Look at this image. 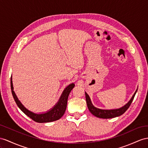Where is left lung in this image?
Returning <instances> with one entry per match:
<instances>
[{"label": "left lung", "instance_id": "1", "mask_svg": "<svg viewBox=\"0 0 148 148\" xmlns=\"http://www.w3.org/2000/svg\"><path fill=\"white\" fill-rule=\"evenodd\" d=\"M137 90L138 89H136L135 93L134 94V95L132 96L131 100L129 101L128 103L124 106L121 108L119 109H111V110H104V109H100L96 108L92 105L91 101H90V97L88 96V94L86 92H85L86 103H87V105H88V108L89 109V111L91 112L94 116H96L97 117H99V118H103V119L112 118V117H117L123 114L127 111V109L130 108L132 101H133L135 94L136 92H137Z\"/></svg>", "mask_w": 148, "mask_h": 148}]
</instances>
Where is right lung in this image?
Instances as JSON below:
<instances>
[{"label":"right lung","instance_id":"obj_1","mask_svg":"<svg viewBox=\"0 0 148 148\" xmlns=\"http://www.w3.org/2000/svg\"><path fill=\"white\" fill-rule=\"evenodd\" d=\"M74 84L72 83V84L68 86L67 88L64 89L61 96H60V98L59 99V101H58V103H57V104L51 109V110L48 111L46 113L37 114H35L29 111L28 109H26L24 106L21 104V102L18 101L17 97L16 96V94H15L13 90L12 77L10 78L11 91H12L13 97L15 101H16L17 106L20 108L21 110L23 112L25 115L29 116L30 118H31L33 121L39 123H49L58 120L64 115L67 107L68 97H69L71 90L74 88Z\"/></svg>","mask_w":148,"mask_h":148}]
</instances>
